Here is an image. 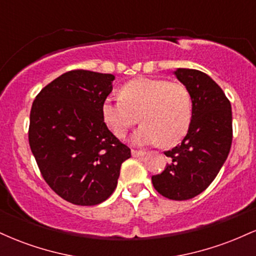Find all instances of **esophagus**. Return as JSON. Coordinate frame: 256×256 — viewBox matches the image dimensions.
<instances>
[{
	"label": "esophagus",
	"instance_id": "obj_1",
	"mask_svg": "<svg viewBox=\"0 0 256 256\" xmlns=\"http://www.w3.org/2000/svg\"><path fill=\"white\" fill-rule=\"evenodd\" d=\"M131 154H132V156H134V158H140V156H143V155L146 154V152H143V150H136V149H132Z\"/></svg>",
	"mask_w": 256,
	"mask_h": 256
}]
</instances>
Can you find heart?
I'll use <instances>...</instances> for the list:
<instances>
[{
    "label": "heart",
    "mask_w": 256,
    "mask_h": 256,
    "mask_svg": "<svg viewBox=\"0 0 256 256\" xmlns=\"http://www.w3.org/2000/svg\"><path fill=\"white\" fill-rule=\"evenodd\" d=\"M120 98L102 102V118L116 137L126 136L138 122L142 125L134 134L137 144L162 142L171 146L186 134L192 119V98L180 82L138 77L120 89Z\"/></svg>",
    "instance_id": "1"
}]
</instances>
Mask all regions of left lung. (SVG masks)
<instances>
[{
    "mask_svg": "<svg viewBox=\"0 0 256 256\" xmlns=\"http://www.w3.org/2000/svg\"><path fill=\"white\" fill-rule=\"evenodd\" d=\"M174 74L192 94V124L180 144L165 152L170 162L152 182L160 195L183 201L207 189L224 165L232 143V110L210 76L189 68Z\"/></svg>",
    "mask_w": 256,
    "mask_h": 256,
    "instance_id": "left-lung-1",
    "label": "left lung"
}]
</instances>
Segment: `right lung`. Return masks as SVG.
Segmentation results:
<instances>
[{
  "mask_svg": "<svg viewBox=\"0 0 256 256\" xmlns=\"http://www.w3.org/2000/svg\"><path fill=\"white\" fill-rule=\"evenodd\" d=\"M113 74L73 70L38 92L30 112L28 143L40 174L60 198L78 206L107 200L131 150L108 130L102 102Z\"/></svg>",
  "mask_w": 256,
  "mask_h": 256,
  "instance_id": "obj_1",
  "label": "right lung"
}]
</instances>
